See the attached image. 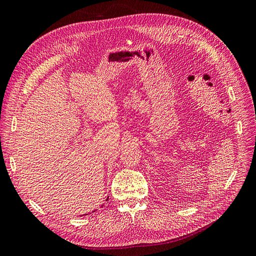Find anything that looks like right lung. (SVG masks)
Masks as SVG:
<instances>
[{
    "mask_svg": "<svg viewBox=\"0 0 256 256\" xmlns=\"http://www.w3.org/2000/svg\"><path fill=\"white\" fill-rule=\"evenodd\" d=\"M85 215H86V214H85Z\"/></svg>",
    "mask_w": 256,
    "mask_h": 256,
    "instance_id": "right-lung-1",
    "label": "right lung"
}]
</instances>
